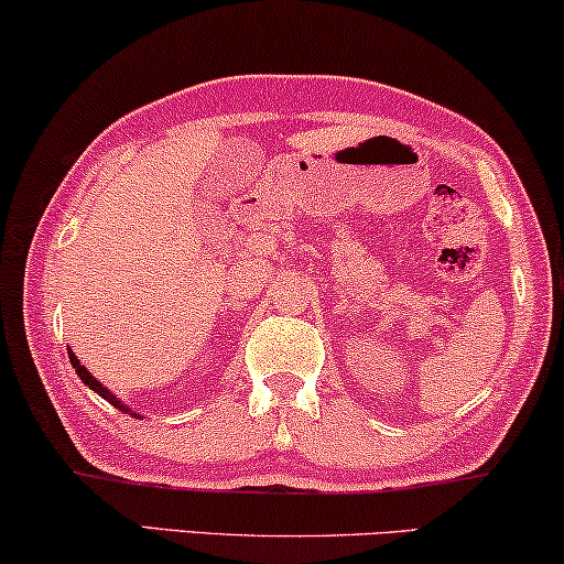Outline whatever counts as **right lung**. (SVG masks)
Segmentation results:
<instances>
[{
	"instance_id": "1",
	"label": "right lung",
	"mask_w": 564,
	"mask_h": 564,
	"mask_svg": "<svg viewBox=\"0 0 564 564\" xmlns=\"http://www.w3.org/2000/svg\"><path fill=\"white\" fill-rule=\"evenodd\" d=\"M67 352H69V362H72V368H75V372H77V376H79V380H83V383L87 386V389H90V391H95V393H98V397H104V399L108 401V404H113L116 409H119V412H129L131 416H139L137 412H131V409H129L127 404H123V401H119V399H116V397H113V393H111V391H108L104 383H100V380H95V378H93V372H90V370H87V368H85V365H79V360H77V355H75V352H72V349H67Z\"/></svg>"
}]
</instances>
